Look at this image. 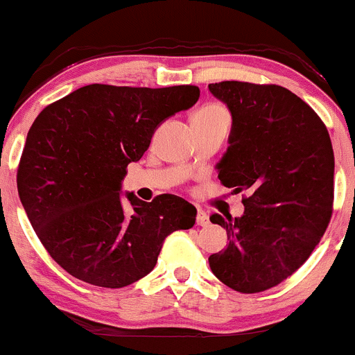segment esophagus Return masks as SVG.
Wrapping results in <instances>:
<instances>
[{
	"label": "esophagus",
	"instance_id": "34e87169",
	"mask_svg": "<svg viewBox=\"0 0 355 355\" xmlns=\"http://www.w3.org/2000/svg\"><path fill=\"white\" fill-rule=\"evenodd\" d=\"M210 224L209 222V216L205 210L198 209L197 210V225H202V227H207V225Z\"/></svg>",
	"mask_w": 355,
	"mask_h": 355
}]
</instances>
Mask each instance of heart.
<instances>
[{
    "label": "heart",
    "instance_id": "obj_1",
    "mask_svg": "<svg viewBox=\"0 0 355 355\" xmlns=\"http://www.w3.org/2000/svg\"><path fill=\"white\" fill-rule=\"evenodd\" d=\"M193 118L216 119V118H229V114L224 107L219 106V104H207V106L198 109Z\"/></svg>",
    "mask_w": 355,
    "mask_h": 355
}]
</instances>
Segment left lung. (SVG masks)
I'll use <instances>...</instances> for the list:
<instances>
[{"instance_id": "8db88e82", "label": "left lung", "mask_w": 355, "mask_h": 355, "mask_svg": "<svg viewBox=\"0 0 355 355\" xmlns=\"http://www.w3.org/2000/svg\"><path fill=\"white\" fill-rule=\"evenodd\" d=\"M232 116L219 180L243 198L241 217L212 214L227 248L209 258L224 285L259 293L310 258L332 217L334 150L329 131L305 101L282 85L209 84Z\"/></svg>"}]
</instances>
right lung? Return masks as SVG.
<instances>
[{"instance_id": "obj_1", "label": "right lung", "mask_w": 355, "mask_h": 355, "mask_svg": "<svg viewBox=\"0 0 355 355\" xmlns=\"http://www.w3.org/2000/svg\"><path fill=\"white\" fill-rule=\"evenodd\" d=\"M197 85L116 87L91 84L46 106L19 159L18 196L49 254L91 285L123 288L155 268L166 236L196 224L182 197L143 202L128 192L126 166L175 112L198 101Z\"/></svg>"}]
</instances>
